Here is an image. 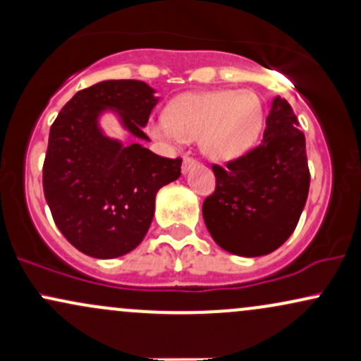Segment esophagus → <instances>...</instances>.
<instances>
[{
  "mask_svg": "<svg viewBox=\"0 0 361 361\" xmlns=\"http://www.w3.org/2000/svg\"><path fill=\"white\" fill-rule=\"evenodd\" d=\"M193 166H197V159H193V157H185L183 164H181V169H183V173H188Z\"/></svg>",
  "mask_w": 361,
  "mask_h": 361,
  "instance_id": "esophagus-1",
  "label": "esophagus"
}]
</instances>
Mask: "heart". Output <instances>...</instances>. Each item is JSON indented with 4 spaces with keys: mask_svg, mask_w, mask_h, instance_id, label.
Returning a JSON list of instances; mask_svg holds the SVG:
<instances>
[{
    "mask_svg": "<svg viewBox=\"0 0 361 361\" xmlns=\"http://www.w3.org/2000/svg\"><path fill=\"white\" fill-rule=\"evenodd\" d=\"M263 118V103L250 90L198 91L169 103L166 115H157L149 122V132L173 146L200 137L207 156L227 161L256 146Z\"/></svg>",
    "mask_w": 361,
    "mask_h": 361,
    "instance_id": "b5f03b06",
    "label": "heart"
}]
</instances>
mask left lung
Segmentation results:
<instances>
[{"mask_svg": "<svg viewBox=\"0 0 361 361\" xmlns=\"http://www.w3.org/2000/svg\"><path fill=\"white\" fill-rule=\"evenodd\" d=\"M212 169L215 192L202 214L222 250L255 258L287 241L307 202L310 173L305 135L285 98L273 100L259 146Z\"/></svg>", "mask_w": 361, "mask_h": 361, "instance_id": "left-lung-1", "label": "left lung"}]
</instances>
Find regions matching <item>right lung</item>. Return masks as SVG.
Instances as JSON below:
<instances>
[{
	"mask_svg": "<svg viewBox=\"0 0 361 361\" xmlns=\"http://www.w3.org/2000/svg\"><path fill=\"white\" fill-rule=\"evenodd\" d=\"M144 81L110 80L78 91L54 120L42 185L52 219L76 250L110 259L137 247L154 217L156 193L181 175V159L103 135L98 117L110 109L135 137L156 106Z\"/></svg>",
	"mask_w": 361,
	"mask_h": 361,
	"instance_id": "1",
	"label": "right lung"
}]
</instances>
